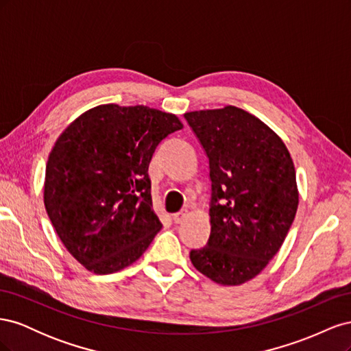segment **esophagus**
<instances>
[{
	"mask_svg": "<svg viewBox=\"0 0 351 351\" xmlns=\"http://www.w3.org/2000/svg\"><path fill=\"white\" fill-rule=\"evenodd\" d=\"M187 214H189V212H187L186 209L180 210V212H177V214H174V215H173V221L176 222V224H180V222H183V221L186 219Z\"/></svg>",
	"mask_w": 351,
	"mask_h": 351,
	"instance_id": "1",
	"label": "esophagus"
}]
</instances>
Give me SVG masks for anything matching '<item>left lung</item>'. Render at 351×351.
Wrapping results in <instances>:
<instances>
[{"mask_svg": "<svg viewBox=\"0 0 351 351\" xmlns=\"http://www.w3.org/2000/svg\"><path fill=\"white\" fill-rule=\"evenodd\" d=\"M184 117L209 158L212 182L210 236L190 261L217 284L241 285L277 254L294 221L291 155L271 127L232 105Z\"/></svg>", "mask_w": 351, "mask_h": 351, "instance_id": "1", "label": "left lung"}]
</instances>
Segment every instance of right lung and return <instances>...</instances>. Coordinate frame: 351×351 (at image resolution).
Returning a JSON list of instances; mask_svg holds the SVG:
<instances>
[{
  "label": "right lung",
  "instance_id": "right-lung-1",
  "mask_svg": "<svg viewBox=\"0 0 351 351\" xmlns=\"http://www.w3.org/2000/svg\"><path fill=\"white\" fill-rule=\"evenodd\" d=\"M174 114L104 104L67 125L48 156L44 204L60 240L88 271L107 275L139 259L162 228L147 168Z\"/></svg>",
  "mask_w": 351,
  "mask_h": 351
}]
</instances>
